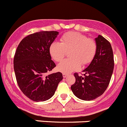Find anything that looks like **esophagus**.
<instances>
[{
	"instance_id": "obj_1",
	"label": "esophagus",
	"mask_w": 127,
	"mask_h": 127,
	"mask_svg": "<svg viewBox=\"0 0 127 127\" xmlns=\"http://www.w3.org/2000/svg\"><path fill=\"white\" fill-rule=\"evenodd\" d=\"M68 75H69V74H67L63 73V77H67V76H68Z\"/></svg>"
}]
</instances>
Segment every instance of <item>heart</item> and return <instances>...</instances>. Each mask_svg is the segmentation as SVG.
I'll use <instances>...</instances> for the list:
<instances>
[{
  "mask_svg": "<svg viewBox=\"0 0 127 127\" xmlns=\"http://www.w3.org/2000/svg\"><path fill=\"white\" fill-rule=\"evenodd\" d=\"M70 58L63 61L57 66V69L65 74L70 73L88 64L94 58L97 51V44L94 39L88 38L77 32H69L63 35L60 42H53L49 48V53L55 61L64 60L66 51H69Z\"/></svg>",
  "mask_w": 127,
  "mask_h": 127,
  "instance_id": "b5f03b06",
  "label": "heart"
}]
</instances>
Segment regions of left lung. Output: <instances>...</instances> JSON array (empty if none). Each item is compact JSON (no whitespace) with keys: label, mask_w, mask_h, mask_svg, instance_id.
<instances>
[{"label":"left lung","mask_w":127,"mask_h":127,"mask_svg":"<svg viewBox=\"0 0 127 127\" xmlns=\"http://www.w3.org/2000/svg\"><path fill=\"white\" fill-rule=\"evenodd\" d=\"M97 51L92 61L83 72L84 77L74 74L76 82L70 87L76 97L92 100L107 89L114 69V58L110 42L100 35L95 39Z\"/></svg>","instance_id":"obj_1"}]
</instances>
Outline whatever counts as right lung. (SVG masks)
I'll list each match as a JSON object with an SVG mask.
<instances>
[{
  "instance_id": "obj_1",
  "label": "right lung",
  "mask_w": 127,
  "mask_h": 127,
  "mask_svg": "<svg viewBox=\"0 0 127 127\" xmlns=\"http://www.w3.org/2000/svg\"><path fill=\"white\" fill-rule=\"evenodd\" d=\"M58 33L41 31L29 35L22 39L16 51L13 64L18 85L33 101L43 102L51 98L63 79L60 72L45 76L56 67L49 48Z\"/></svg>"
}]
</instances>
